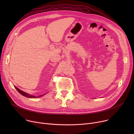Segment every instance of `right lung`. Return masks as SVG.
<instances>
[{
    "mask_svg": "<svg viewBox=\"0 0 134 134\" xmlns=\"http://www.w3.org/2000/svg\"><path fill=\"white\" fill-rule=\"evenodd\" d=\"M14 87H15V88L17 90V91H18V92L20 94H21L22 96H24V97H27V98H37L41 97H42V96H43L44 95V94H43V95H41V96H35L31 95V94H29V93H27L24 92V91H22V90H20V89H19L18 88H17V87L16 86H14Z\"/></svg>",
    "mask_w": 134,
    "mask_h": 134,
    "instance_id": "obj_1",
    "label": "right lung"
}]
</instances>
